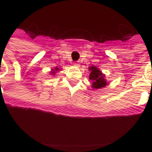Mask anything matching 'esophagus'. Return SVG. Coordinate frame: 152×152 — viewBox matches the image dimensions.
Here are the masks:
<instances>
[{"instance_id":"esophagus-1","label":"esophagus","mask_w":152,"mask_h":152,"mask_svg":"<svg viewBox=\"0 0 152 152\" xmlns=\"http://www.w3.org/2000/svg\"><path fill=\"white\" fill-rule=\"evenodd\" d=\"M73 65L75 67H76V68H78V67H80V63H79L78 61H76V62H74Z\"/></svg>"}]
</instances>
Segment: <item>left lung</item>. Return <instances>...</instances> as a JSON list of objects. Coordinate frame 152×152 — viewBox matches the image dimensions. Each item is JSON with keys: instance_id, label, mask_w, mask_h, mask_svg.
Wrapping results in <instances>:
<instances>
[{"instance_id": "8db88e82", "label": "left lung", "mask_w": 152, "mask_h": 152, "mask_svg": "<svg viewBox=\"0 0 152 152\" xmlns=\"http://www.w3.org/2000/svg\"><path fill=\"white\" fill-rule=\"evenodd\" d=\"M88 69L91 72L89 74V80H91L92 89H101L108 85V82L106 81L105 74L102 73L99 68L91 65L89 66Z\"/></svg>"}]
</instances>
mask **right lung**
Here are the masks:
<instances>
[{
    "label": "right lung",
    "instance_id": "add662e5",
    "mask_svg": "<svg viewBox=\"0 0 152 152\" xmlns=\"http://www.w3.org/2000/svg\"><path fill=\"white\" fill-rule=\"evenodd\" d=\"M59 71H61V69H59L58 67H55L54 69H51V71L50 72V75H52V76H54L55 74Z\"/></svg>",
    "mask_w": 152,
    "mask_h": 152
}]
</instances>
